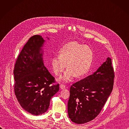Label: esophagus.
<instances>
[{
	"label": "esophagus",
	"mask_w": 129,
	"mask_h": 129,
	"mask_svg": "<svg viewBox=\"0 0 129 129\" xmlns=\"http://www.w3.org/2000/svg\"><path fill=\"white\" fill-rule=\"evenodd\" d=\"M59 87L61 89H65L66 87H65V85H64L63 84H61L59 85Z\"/></svg>",
	"instance_id": "34e87169"
}]
</instances>
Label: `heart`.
I'll list each match as a JSON object with an SVG mask.
<instances>
[{
    "instance_id": "b5f03b06",
    "label": "heart",
    "mask_w": 129,
    "mask_h": 129,
    "mask_svg": "<svg viewBox=\"0 0 129 129\" xmlns=\"http://www.w3.org/2000/svg\"><path fill=\"white\" fill-rule=\"evenodd\" d=\"M59 53V55L52 58L51 65L53 72L58 76L63 72L66 64L68 69L60 79L67 82L74 76L79 78L87 73L93 58V51L89 47L71 42L63 46Z\"/></svg>"
}]
</instances>
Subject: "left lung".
<instances>
[{"label": "left lung", "instance_id": "obj_1", "mask_svg": "<svg viewBox=\"0 0 129 129\" xmlns=\"http://www.w3.org/2000/svg\"><path fill=\"white\" fill-rule=\"evenodd\" d=\"M114 78L108 57L96 72L72 85L68 114L73 122L83 124L98 116L113 90Z\"/></svg>", "mask_w": 129, "mask_h": 129}]
</instances>
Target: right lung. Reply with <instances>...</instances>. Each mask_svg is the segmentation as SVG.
<instances>
[{"label":"right lung","mask_w":129,"mask_h":129,"mask_svg":"<svg viewBox=\"0 0 129 129\" xmlns=\"http://www.w3.org/2000/svg\"><path fill=\"white\" fill-rule=\"evenodd\" d=\"M40 35L31 36L16 59L13 71L14 90L22 107L34 115L48 110L50 100L59 90V84L45 66Z\"/></svg>","instance_id":"1"}]
</instances>
